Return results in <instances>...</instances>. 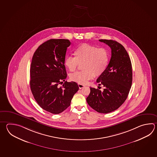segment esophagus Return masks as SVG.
Returning <instances> with one entry per match:
<instances>
[{"mask_svg": "<svg viewBox=\"0 0 157 157\" xmlns=\"http://www.w3.org/2000/svg\"><path fill=\"white\" fill-rule=\"evenodd\" d=\"M78 86H79V88L80 89H82V88H83V87H84L85 86L83 85V84H82L78 83Z\"/></svg>", "mask_w": 157, "mask_h": 157, "instance_id": "esophagus-1", "label": "esophagus"}]
</instances>
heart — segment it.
Listing matches in <instances>:
<instances>
[{
	"instance_id": "obj_1",
	"label": "heart",
	"mask_w": 157,
	"mask_h": 157,
	"mask_svg": "<svg viewBox=\"0 0 157 157\" xmlns=\"http://www.w3.org/2000/svg\"><path fill=\"white\" fill-rule=\"evenodd\" d=\"M75 57L65 58L64 64L71 72L76 71L78 64H82L83 71L71 74V80L86 84L94 77H99L105 71L109 63V52L106 48H98L88 44L79 45L74 51Z\"/></svg>"
}]
</instances>
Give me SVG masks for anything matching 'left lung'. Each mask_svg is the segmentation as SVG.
Returning a JSON list of instances; mask_svg holds the SVG:
<instances>
[{
    "label": "left lung",
    "mask_w": 157,
    "mask_h": 157,
    "mask_svg": "<svg viewBox=\"0 0 157 157\" xmlns=\"http://www.w3.org/2000/svg\"><path fill=\"white\" fill-rule=\"evenodd\" d=\"M111 49V58L106 71L97 79L103 91L90 87L86 102L97 112L107 113L119 108L125 102L131 88L132 73L131 60L122 45L112 40H99Z\"/></svg>",
    "instance_id": "left-lung-1"
}]
</instances>
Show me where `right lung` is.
<instances>
[{
  "mask_svg": "<svg viewBox=\"0 0 157 157\" xmlns=\"http://www.w3.org/2000/svg\"><path fill=\"white\" fill-rule=\"evenodd\" d=\"M70 45L69 40L51 39L40 45L32 57L30 67L32 94L42 109L53 114L67 109L79 90L76 82L65 81L67 74L64 61ZM59 84L63 85L59 87Z\"/></svg>",
  "mask_w": 157,
  "mask_h": 157,
  "instance_id": "add662e5",
  "label": "right lung"
}]
</instances>
